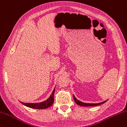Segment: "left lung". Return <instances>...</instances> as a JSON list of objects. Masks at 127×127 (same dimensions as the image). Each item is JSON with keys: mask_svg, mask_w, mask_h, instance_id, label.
<instances>
[{"mask_svg": "<svg viewBox=\"0 0 127 127\" xmlns=\"http://www.w3.org/2000/svg\"><path fill=\"white\" fill-rule=\"evenodd\" d=\"M73 98H74V101H75L76 103L77 104H78L79 106H98L100 105V104H102L103 103H104L105 102H106L108 101V100H106V101H103V102H100V103H84L82 102V101H79L74 96V95H73Z\"/></svg>", "mask_w": 127, "mask_h": 127, "instance_id": "8db88e82", "label": "left lung"}]
</instances>
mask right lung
I'll list each match as a JSON object with an SVG mask.
<instances>
[{
    "label": "right lung",
    "instance_id": "obj_1",
    "mask_svg": "<svg viewBox=\"0 0 127 127\" xmlns=\"http://www.w3.org/2000/svg\"><path fill=\"white\" fill-rule=\"evenodd\" d=\"M55 92V88L53 90L51 95H50L49 98L45 101H42L40 103H23L20 101L21 103L24 106L27 107H29L31 108H34V109H46L49 108L54 103V95Z\"/></svg>",
    "mask_w": 127,
    "mask_h": 127
}]
</instances>
